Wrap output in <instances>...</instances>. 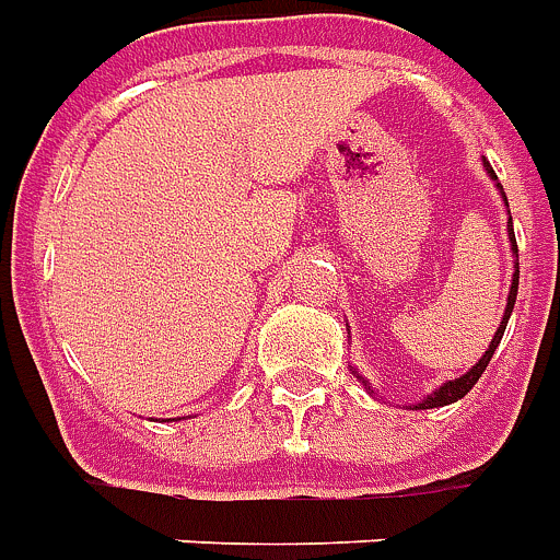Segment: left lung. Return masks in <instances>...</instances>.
<instances>
[{
    "label": "left lung",
    "instance_id": "left-lung-1",
    "mask_svg": "<svg viewBox=\"0 0 560 560\" xmlns=\"http://www.w3.org/2000/svg\"><path fill=\"white\" fill-rule=\"evenodd\" d=\"M483 166H487V175L495 182L498 187V194H501V199L508 202V196H504V187L498 185V175L495 170L489 166V161H483ZM513 223V220H510ZM508 235H510V250H513V283H510V292H508V307H504V316H501V325H498L495 330V337H492V342H489V349L483 352V358L477 361L468 373H463L459 378H451V382H444V385H439L432 394H427L423 399H418L415 406H409L411 411H420V409H442V406H451V402H456V399H463L471 387L477 385V378L483 375V370L489 366V361H492V354H495L498 349V342H501V337H504V328H508V319H510V313H513V304H516V292H520V250H516V235H513V230L508 226ZM354 375H358V370H352ZM361 382L366 385V378L364 375H358ZM370 387V385H366Z\"/></svg>",
    "mask_w": 560,
    "mask_h": 560
}]
</instances>
